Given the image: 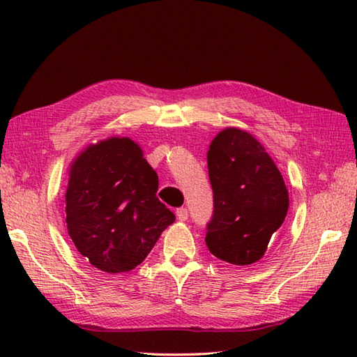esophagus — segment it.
<instances>
[{"label":"esophagus","instance_id":"obj_1","mask_svg":"<svg viewBox=\"0 0 357 357\" xmlns=\"http://www.w3.org/2000/svg\"><path fill=\"white\" fill-rule=\"evenodd\" d=\"M176 218L179 219V221H187V218H188L187 208H185V207L178 208V210H176Z\"/></svg>","mask_w":357,"mask_h":357}]
</instances>
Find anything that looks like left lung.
<instances>
[{"label":"left lung","instance_id":"obj_1","mask_svg":"<svg viewBox=\"0 0 357 357\" xmlns=\"http://www.w3.org/2000/svg\"><path fill=\"white\" fill-rule=\"evenodd\" d=\"M207 164L215 202L207 247L218 259L252 265L285 221L290 201L282 174L262 144L236 127L215 136Z\"/></svg>","mask_w":357,"mask_h":357}]
</instances>
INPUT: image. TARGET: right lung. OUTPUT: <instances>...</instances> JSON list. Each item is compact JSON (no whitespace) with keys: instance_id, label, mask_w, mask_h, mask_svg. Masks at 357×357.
<instances>
[{"instance_id":"1","label":"right lung","mask_w":357,"mask_h":357,"mask_svg":"<svg viewBox=\"0 0 357 357\" xmlns=\"http://www.w3.org/2000/svg\"><path fill=\"white\" fill-rule=\"evenodd\" d=\"M158 174L130 138L90 144L73 159L67 231L95 268L127 273L146 259L174 215L156 198Z\"/></svg>"}]
</instances>
